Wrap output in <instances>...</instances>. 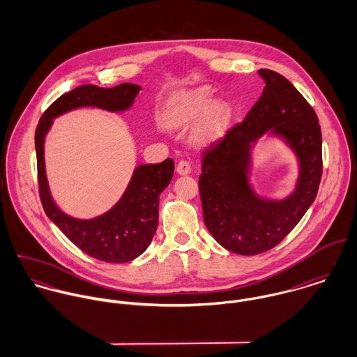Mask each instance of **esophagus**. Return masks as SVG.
<instances>
[{
    "label": "esophagus",
    "mask_w": 357,
    "mask_h": 357,
    "mask_svg": "<svg viewBox=\"0 0 357 357\" xmlns=\"http://www.w3.org/2000/svg\"><path fill=\"white\" fill-rule=\"evenodd\" d=\"M176 170H177V173H178V174H181V176H185V174H188V173L191 172V165H190L187 160L181 159V160L177 163V167H176Z\"/></svg>",
    "instance_id": "1"
}]
</instances>
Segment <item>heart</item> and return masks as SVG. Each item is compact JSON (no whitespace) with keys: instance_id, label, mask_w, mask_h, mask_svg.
Returning a JSON list of instances; mask_svg holds the SVG:
<instances>
[{"instance_id":"1","label":"heart","mask_w":357,"mask_h":357,"mask_svg":"<svg viewBox=\"0 0 357 357\" xmlns=\"http://www.w3.org/2000/svg\"><path fill=\"white\" fill-rule=\"evenodd\" d=\"M210 95L204 89L192 91L178 99L170 109V121L174 125L194 122L210 102ZM231 121V109L225 102H214L208 107L195 132V140L201 144L218 139Z\"/></svg>"}]
</instances>
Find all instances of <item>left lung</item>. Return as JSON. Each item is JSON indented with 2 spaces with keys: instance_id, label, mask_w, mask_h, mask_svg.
<instances>
[{
  "instance_id": "obj_1",
  "label": "left lung",
  "mask_w": 357,
  "mask_h": 357,
  "mask_svg": "<svg viewBox=\"0 0 357 357\" xmlns=\"http://www.w3.org/2000/svg\"><path fill=\"white\" fill-rule=\"evenodd\" d=\"M262 95L245 119L232 126L202 156L199 194L211 236L242 255L268 252L279 245L313 204L323 170L321 130L305 98L276 71H258ZM266 131L287 140L301 162L295 192L282 202L258 197L248 184L251 146Z\"/></svg>"
}]
</instances>
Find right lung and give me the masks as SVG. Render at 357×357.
<instances>
[{"label": "right lung", "mask_w": 357, "mask_h": 357, "mask_svg": "<svg viewBox=\"0 0 357 357\" xmlns=\"http://www.w3.org/2000/svg\"><path fill=\"white\" fill-rule=\"evenodd\" d=\"M140 89L142 86L135 84H121L114 88L81 85L52 102L36 130L38 188L47 215L78 249L105 262L132 261L143 255L151 243L158 227L159 195L173 177V159L137 166L126 191L114 207L99 217L79 220L63 213L52 199L45 174L44 142L53 118L81 107L121 112L133 104Z\"/></svg>", "instance_id": "add662e5"}]
</instances>
